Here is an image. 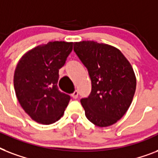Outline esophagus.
<instances>
[{
    "mask_svg": "<svg viewBox=\"0 0 158 158\" xmlns=\"http://www.w3.org/2000/svg\"><path fill=\"white\" fill-rule=\"evenodd\" d=\"M78 95H79V92L77 91V90H74V91L71 94V96L73 97L74 99H76L77 98H78Z\"/></svg>",
    "mask_w": 158,
    "mask_h": 158,
    "instance_id": "obj_1",
    "label": "esophagus"
}]
</instances>
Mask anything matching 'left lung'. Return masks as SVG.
<instances>
[{
  "label": "left lung",
  "instance_id": "8db88e82",
  "mask_svg": "<svg viewBox=\"0 0 158 158\" xmlns=\"http://www.w3.org/2000/svg\"><path fill=\"white\" fill-rule=\"evenodd\" d=\"M74 51L91 79L89 96L80 100L89 121L106 127L117 122L130 107L136 89L135 72L117 48L94 41L74 43Z\"/></svg>",
  "mask_w": 158,
  "mask_h": 158
}]
</instances>
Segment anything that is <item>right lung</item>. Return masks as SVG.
Returning a JSON list of instances; mask_svg holds the SVG:
<instances>
[{"label":"right lung","mask_w":158,"mask_h":158,"mask_svg":"<svg viewBox=\"0 0 158 158\" xmlns=\"http://www.w3.org/2000/svg\"><path fill=\"white\" fill-rule=\"evenodd\" d=\"M73 43L50 42L23 55L16 66L14 86L18 101L33 120L50 125L61 117L70 96L59 90V69Z\"/></svg>","instance_id":"right-lung-1"}]
</instances>
